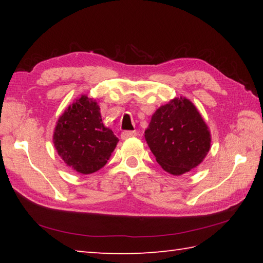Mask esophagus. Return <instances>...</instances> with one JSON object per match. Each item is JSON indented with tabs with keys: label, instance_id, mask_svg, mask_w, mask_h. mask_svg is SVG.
Returning a JSON list of instances; mask_svg holds the SVG:
<instances>
[{
	"label": "esophagus",
	"instance_id": "34e87169",
	"mask_svg": "<svg viewBox=\"0 0 263 263\" xmlns=\"http://www.w3.org/2000/svg\"><path fill=\"white\" fill-rule=\"evenodd\" d=\"M137 136V132L136 131H123L121 138L123 140H126V139H130V138H133Z\"/></svg>",
	"mask_w": 263,
	"mask_h": 263
}]
</instances>
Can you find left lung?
<instances>
[{
  "label": "left lung",
  "mask_w": 263,
  "mask_h": 263,
  "mask_svg": "<svg viewBox=\"0 0 263 263\" xmlns=\"http://www.w3.org/2000/svg\"><path fill=\"white\" fill-rule=\"evenodd\" d=\"M145 139L158 163L173 175H182L197 167L211 142L202 116L189 100L182 97L155 111Z\"/></svg>",
  "instance_id": "left-lung-1"
}]
</instances>
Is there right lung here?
Masks as SVG:
<instances>
[{
    "mask_svg": "<svg viewBox=\"0 0 263 263\" xmlns=\"http://www.w3.org/2000/svg\"><path fill=\"white\" fill-rule=\"evenodd\" d=\"M118 138L102 123L100 106L81 96L58 119L53 142L62 160L81 174L104 167Z\"/></svg>",
    "mask_w": 263,
    "mask_h": 263,
    "instance_id": "right-lung-1",
    "label": "right lung"
}]
</instances>
